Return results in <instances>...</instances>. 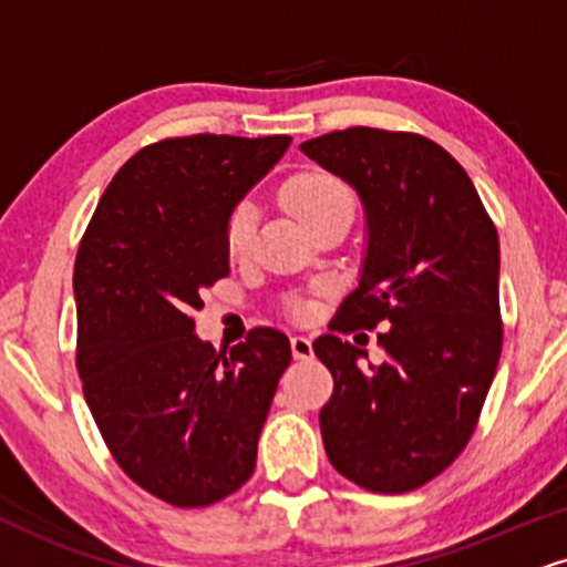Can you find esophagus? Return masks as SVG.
I'll use <instances>...</instances> for the list:
<instances>
[{
  "label": "esophagus",
  "mask_w": 567,
  "mask_h": 567,
  "mask_svg": "<svg viewBox=\"0 0 567 567\" xmlns=\"http://www.w3.org/2000/svg\"><path fill=\"white\" fill-rule=\"evenodd\" d=\"M291 352L297 360H310L312 358V341L307 337H291Z\"/></svg>",
  "instance_id": "esophagus-1"
}]
</instances>
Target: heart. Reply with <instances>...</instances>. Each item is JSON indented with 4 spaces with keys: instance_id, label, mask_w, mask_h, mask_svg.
I'll use <instances>...</instances> for the list:
<instances>
[{
    "instance_id": "obj_1",
    "label": "heart",
    "mask_w": 567,
    "mask_h": 567,
    "mask_svg": "<svg viewBox=\"0 0 567 567\" xmlns=\"http://www.w3.org/2000/svg\"><path fill=\"white\" fill-rule=\"evenodd\" d=\"M284 205L305 220L307 226L316 228L320 223L339 218V215L354 213V197L344 181L326 171H302L295 173L281 188ZM257 234V209L244 202V205L230 209L226 220V249L230 257H244L255 241Z\"/></svg>"
}]
</instances>
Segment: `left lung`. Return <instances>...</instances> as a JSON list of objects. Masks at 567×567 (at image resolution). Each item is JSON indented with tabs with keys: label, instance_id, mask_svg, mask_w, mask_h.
<instances>
[{
	"label": "left lung",
	"instance_id": "1",
	"mask_svg": "<svg viewBox=\"0 0 567 567\" xmlns=\"http://www.w3.org/2000/svg\"><path fill=\"white\" fill-rule=\"evenodd\" d=\"M299 150L365 207L360 284L331 331L389 323L381 365L337 333L312 344L333 375L326 454L368 492H412L465 450L497 373V228L463 165L425 136L358 125Z\"/></svg>",
	"mask_w": 567,
	"mask_h": 567
}]
</instances>
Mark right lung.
I'll use <instances>...</instances> for the list:
<instances>
[{"mask_svg":"<svg viewBox=\"0 0 567 567\" xmlns=\"http://www.w3.org/2000/svg\"><path fill=\"white\" fill-rule=\"evenodd\" d=\"M289 136L197 134L144 146L104 188L73 270L83 396L115 463L176 507L247 484L289 339L251 328L215 352L194 333L226 278V220Z\"/></svg>","mask_w":567,"mask_h":567,"instance_id":"add662e5","label":"right lung"}]
</instances>
